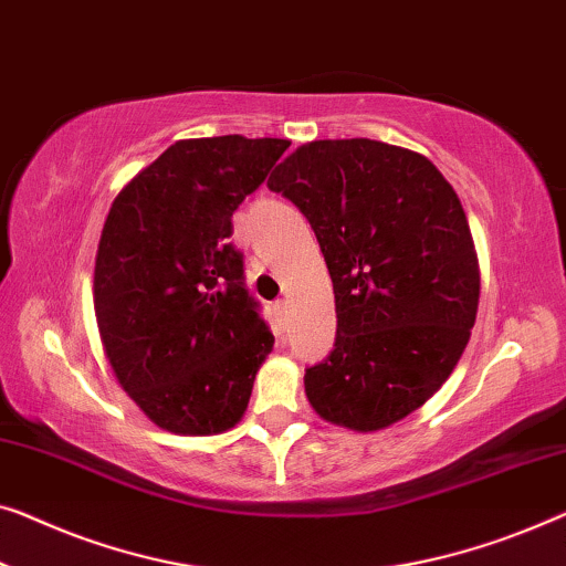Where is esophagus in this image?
I'll return each mask as SVG.
<instances>
[{
    "label": "esophagus",
    "mask_w": 566,
    "mask_h": 566,
    "mask_svg": "<svg viewBox=\"0 0 566 566\" xmlns=\"http://www.w3.org/2000/svg\"><path fill=\"white\" fill-rule=\"evenodd\" d=\"M275 314H277V316H281V318H283V322H285V316H289V301H285V298H281V301H275Z\"/></svg>",
    "instance_id": "esophagus-1"
}]
</instances>
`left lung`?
<instances>
[{"label": "left lung", "mask_w": 566, "mask_h": 566, "mask_svg": "<svg viewBox=\"0 0 566 566\" xmlns=\"http://www.w3.org/2000/svg\"><path fill=\"white\" fill-rule=\"evenodd\" d=\"M268 186L308 219L334 283L337 339L303 375L308 403L344 429H388L470 342L480 265L460 196L429 158L367 137L301 145Z\"/></svg>", "instance_id": "obj_1"}]
</instances>
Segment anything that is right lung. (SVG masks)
Instances as JSON below:
<instances>
[{
    "label": "right lung",
    "instance_id": "1",
    "mask_svg": "<svg viewBox=\"0 0 566 566\" xmlns=\"http://www.w3.org/2000/svg\"><path fill=\"white\" fill-rule=\"evenodd\" d=\"M289 140L170 145L114 199L94 265V311L122 390L160 429L209 437L248 411L273 334L229 242L234 209Z\"/></svg>",
    "mask_w": 566,
    "mask_h": 566
}]
</instances>
